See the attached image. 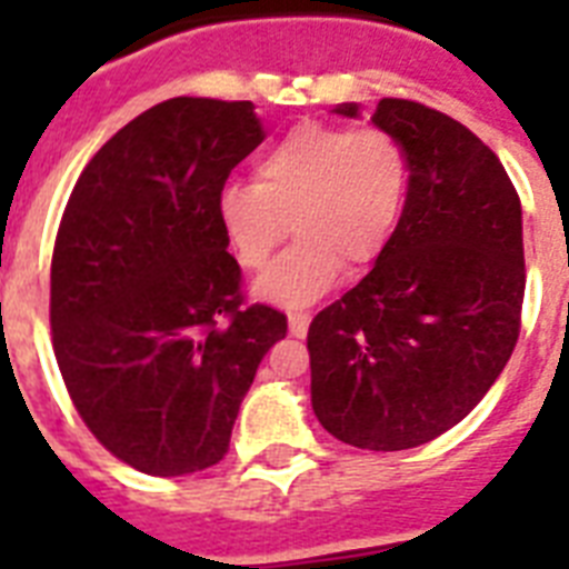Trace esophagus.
Listing matches in <instances>:
<instances>
[{"mask_svg": "<svg viewBox=\"0 0 569 569\" xmlns=\"http://www.w3.org/2000/svg\"><path fill=\"white\" fill-rule=\"evenodd\" d=\"M307 328H310V312H289V333L292 337H307Z\"/></svg>", "mask_w": 569, "mask_h": 569, "instance_id": "obj_1", "label": "esophagus"}]
</instances>
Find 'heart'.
Instances as JSON below:
<instances>
[{
	"mask_svg": "<svg viewBox=\"0 0 569 569\" xmlns=\"http://www.w3.org/2000/svg\"><path fill=\"white\" fill-rule=\"evenodd\" d=\"M407 197V159L378 127L303 120L257 162L253 186L230 182L218 197L221 227L241 268L262 271L289 236L298 244L259 280L283 307L319 301L348 266L366 274L396 236Z\"/></svg>",
	"mask_w": 569,
	"mask_h": 569,
	"instance_id": "b5f03b06",
	"label": "heart"
}]
</instances>
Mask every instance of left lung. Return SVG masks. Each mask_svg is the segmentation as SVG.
Returning a JSON list of instances; mask_svg holds the SVG:
<instances>
[{"mask_svg": "<svg viewBox=\"0 0 569 569\" xmlns=\"http://www.w3.org/2000/svg\"><path fill=\"white\" fill-rule=\"evenodd\" d=\"M372 123L405 150V212L378 266L312 319L307 348L325 431L401 451L455 428L511 360L522 209L499 156L449 114L383 97Z\"/></svg>", "mask_w": 569, "mask_h": 569, "instance_id": "8db88e82", "label": "left lung"}]
</instances>
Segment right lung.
Segmentation results:
<instances>
[{
  "instance_id": "obj_1",
  "label": "right lung",
  "mask_w": 569,
  "mask_h": 569,
  "mask_svg": "<svg viewBox=\"0 0 569 569\" xmlns=\"http://www.w3.org/2000/svg\"><path fill=\"white\" fill-rule=\"evenodd\" d=\"M248 100L173 97L84 164L52 248L49 325L88 431L147 476H189L232 422L286 316L248 303L218 197L262 144Z\"/></svg>"
}]
</instances>
